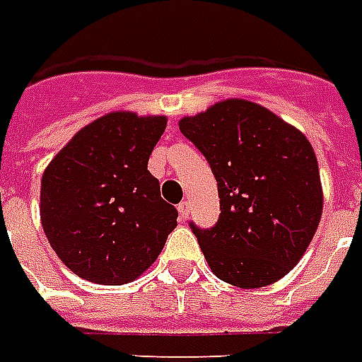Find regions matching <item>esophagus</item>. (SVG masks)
<instances>
[{
	"label": "esophagus",
	"mask_w": 362,
	"mask_h": 362,
	"mask_svg": "<svg viewBox=\"0 0 362 362\" xmlns=\"http://www.w3.org/2000/svg\"><path fill=\"white\" fill-rule=\"evenodd\" d=\"M177 210H179V216H181V219H187V217H189V211H191V202H187V200H185V202H181L177 206Z\"/></svg>",
	"instance_id": "obj_1"
}]
</instances>
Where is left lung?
<instances>
[{
	"instance_id": "left-lung-1",
	"label": "left lung",
	"mask_w": 362,
	"mask_h": 362,
	"mask_svg": "<svg viewBox=\"0 0 362 362\" xmlns=\"http://www.w3.org/2000/svg\"><path fill=\"white\" fill-rule=\"evenodd\" d=\"M179 129L217 181L216 225L189 223L211 271L240 288L282 279L305 254L322 214L319 164L305 135L240 99L183 118Z\"/></svg>"
}]
</instances>
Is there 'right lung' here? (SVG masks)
Segmentation results:
<instances>
[{
	"label": "right lung",
	"instance_id": "1",
	"mask_svg": "<svg viewBox=\"0 0 362 362\" xmlns=\"http://www.w3.org/2000/svg\"><path fill=\"white\" fill-rule=\"evenodd\" d=\"M164 116L114 112L95 119L51 160L42 177V225L72 273L119 286L151 267L177 225L146 170Z\"/></svg>",
	"mask_w": 362,
	"mask_h": 362
}]
</instances>
